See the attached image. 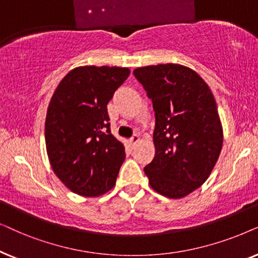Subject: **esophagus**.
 <instances>
[{
  "instance_id": "34e87169",
  "label": "esophagus",
  "mask_w": 258,
  "mask_h": 258,
  "mask_svg": "<svg viewBox=\"0 0 258 258\" xmlns=\"http://www.w3.org/2000/svg\"><path fill=\"white\" fill-rule=\"evenodd\" d=\"M139 142H140V138H139V137H138V136H133L132 138L130 139V145H131V146H132V149H133V147H135V146L137 145V144H138Z\"/></svg>"
}]
</instances>
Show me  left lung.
Instances as JSON below:
<instances>
[{"label": "left lung", "mask_w": 258, "mask_h": 258, "mask_svg": "<svg viewBox=\"0 0 258 258\" xmlns=\"http://www.w3.org/2000/svg\"><path fill=\"white\" fill-rule=\"evenodd\" d=\"M135 77L152 99L156 154L144 169L150 186L167 198L201 187L217 163L223 126L210 87L183 64L138 67Z\"/></svg>", "instance_id": "1"}]
</instances>
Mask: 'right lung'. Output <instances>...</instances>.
Segmentation results:
<instances>
[{
  "mask_svg": "<svg viewBox=\"0 0 258 258\" xmlns=\"http://www.w3.org/2000/svg\"><path fill=\"white\" fill-rule=\"evenodd\" d=\"M130 73L127 67H75L51 95L44 125L48 159L79 196L99 197L114 187L125 146L112 136L107 104Z\"/></svg>",
  "mask_w": 258,
  "mask_h": 258,
  "instance_id": "1",
  "label": "right lung"
}]
</instances>
